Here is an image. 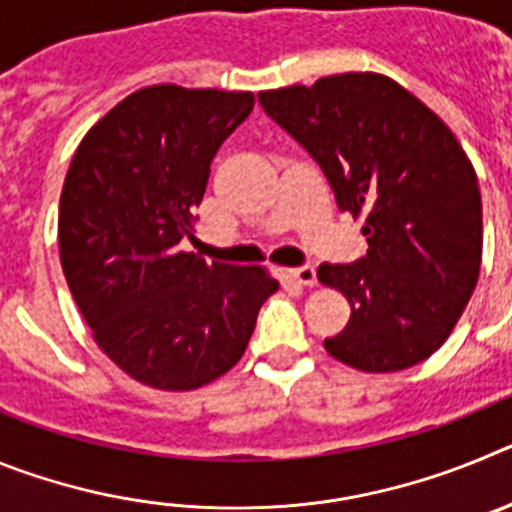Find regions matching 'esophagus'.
<instances>
[{
	"label": "esophagus",
	"instance_id": "obj_1",
	"mask_svg": "<svg viewBox=\"0 0 512 512\" xmlns=\"http://www.w3.org/2000/svg\"><path fill=\"white\" fill-rule=\"evenodd\" d=\"M287 277L292 279V282L302 284V287H312V284L318 282V274H315V269L312 266H295V269H287Z\"/></svg>",
	"mask_w": 512,
	"mask_h": 512
}]
</instances>
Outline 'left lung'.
<instances>
[{
  "instance_id": "8db88e82",
  "label": "left lung",
  "mask_w": 512,
  "mask_h": 512,
  "mask_svg": "<svg viewBox=\"0 0 512 512\" xmlns=\"http://www.w3.org/2000/svg\"><path fill=\"white\" fill-rule=\"evenodd\" d=\"M266 115L315 158L336 205L364 215L366 253L320 264L351 318L325 348L361 372H400L441 348L482 261L477 174L441 117L382 74L261 92Z\"/></svg>"
}]
</instances>
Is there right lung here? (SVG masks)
Returning <instances> with one entry per match:
<instances>
[{
  "instance_id": "1",
  "label": "right lung",
  "mask_w": 512,
  "mask_h": 512,
  "mask_svg": "<svg viewBox=\"0 0 512 512\" xmlns=\"http://www.w3.org/2000/svg\"><path fill=\"white\" fill-rule=\"evenodd\" d=\"M251 92L138 89L76 148L61 192V266L94 341L156 390H197L238 364L279 284L259 266L184 253L210 164Z\"/></svg>"
}]
</instances>
